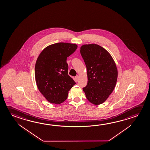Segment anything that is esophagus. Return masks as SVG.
Wrapping results in <instances>:
<instances>
[{
  "label": "esophagus",
  "mask_w": 150,
  "mask_h": 150,
  "mask_svg": "<svg viewBox=\"0 0 150 150\" xmlns=\"http://www.w3.org/2000/svg\"><path fill=\"white\" fill-rule=\"evenodd\" d=\"M75 80H76V81H79V76H76V77H75Z\"/></svg>",
  "instance_id": "1"
}]
</instances>
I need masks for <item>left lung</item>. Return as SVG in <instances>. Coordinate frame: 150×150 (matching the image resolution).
Returning <instances> with one entry per match:
<instances>
[{
    "instance_id": "obj_1",
    "label": "left lung",
    "mask_w": 150,
    "mask_h": 150,
    "mask_svg": "<svg viewBox=\"0 0 150 150\" xmlns=\"http://www.w3.org/2000/svg\"><path fill=\"white\" fill-rule=\"evenodd\" d=\"M80 53L86 65L87 85L83 88L88 100L95 105L104 103L115 87L118 69L112 57L98 44H84Z\"/></svg>"
}]
</instances>
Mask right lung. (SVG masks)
<instances>
[{
	"mask_svg": "<svg viewBox=\"0 0 150 150\" xmlns=\"http://www.w3.org/2000/svg\"><path fill=\"white\" fill-rule=\"evenodd\" d=\"M77 48L74 43L59 42L44 48L35 65V79L38 88L50 103L60 104L68 97L75 84L68 75L67 57Z\"/></svg>",
	"mask_w": 150,
	"mask_h": 150,
	"instance_id": "obj_1",
	"label": "right lung"
}]
</instances>
